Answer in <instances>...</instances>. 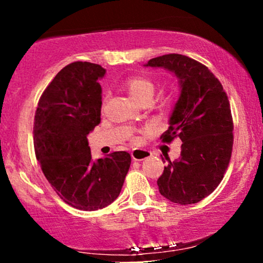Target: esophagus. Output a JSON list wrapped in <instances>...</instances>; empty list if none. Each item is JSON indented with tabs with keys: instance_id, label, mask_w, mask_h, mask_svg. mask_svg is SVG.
Masks as SVG:
<instances>
[{
	"instance_id": "obj_1",
	"label": "esophagus",
	"mask_w": 263,
	"mask_h": 263,
	"mask_svg": "<svg viewBox=\"0 0 263 263\" xmlns=\"http://www.w3.org/2000/svg\"><path fill=\"white\" fill-rule=\"evenodd\" d=\"M152 156V153L146 149H138V148H134L131 151V157L134 161H143V159L149 158Z\"/></svg>"
}]
</instances>
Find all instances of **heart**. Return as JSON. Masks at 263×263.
<instances>
[{
	"label": "heart",
	"mask_w": 263,
	"mask_h": 263,
	"mask_svg": "<svg viewBox=\"0 0 263 263\" xmlns=\"http://www.w3.org/2000/svg\"><path fill=\"white\" fill-rule=\"evenodd\" d=\"M127 91L132 100L138 102L141 99L146 98V96H152L155 93V85L151 83L149 80L142 79V78H132L126 84Z\"/></svg>",
	"instance_id": "obj_1"
}]
</instances>
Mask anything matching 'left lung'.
<instances>
[{
  "label": "left lung",
  "instance_id": "left-lung-1",
  "mask_svg": "<svg viewBox=\"0 0 263 263\" xmlns=\"http://www.w3.org/2000/svg\"><path fill=\"white\" fill-rule=\"evenodd\" d=\"M144 66L162 68L178 79L179 96L161 138L179 137L180 157L164 167L159 193L180 205L195 204L215 190L230 162L232 117L228 96L206 66L182 54H165ZM164 158H162V161Z\"/></svg>",
  "mask_w": 263,
  "mask_h": 263
}]
</instances>
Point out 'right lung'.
I'll use <instances>...</instances> for the list:
<instances>
[{"label":"right lung","instance_id":"right-lung-1","mask_svg":"<svg viewBox=\"0 0 263 263\" xmlns=\"http://www.w3.org/2000/svg\"><path fill=\"white\" fill-rule=\"evenodd\" d=\"M105 74L92 63L66 65L42 93L34 117L35 157L45 178L66 204L85 211L116 200L131 164L125 151L91 157L87 135L100 123Z\"/></svg>","mask_w":263,"mask_h":263}]
</instances>
